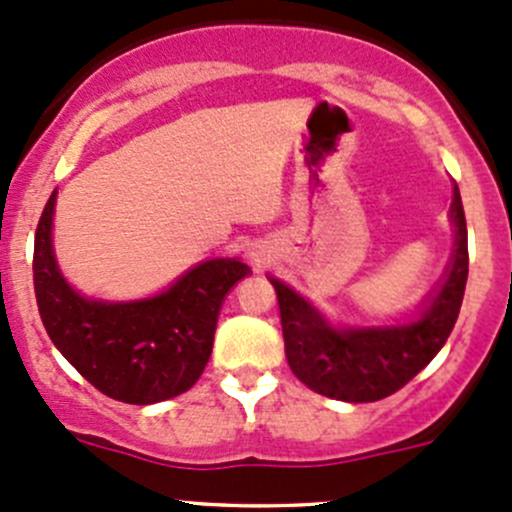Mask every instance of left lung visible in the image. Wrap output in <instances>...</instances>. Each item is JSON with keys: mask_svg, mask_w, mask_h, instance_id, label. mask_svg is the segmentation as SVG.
<instances>
[{"mask_svg": "<svg viewBox=\"0 0 512 512\" xmlns=\"http://www.w3.org/2000/svg\"><path fill=\"white\" fill-rule=\"evenodd\" d=\"M451 223L454 255L437 297L410 324L333 328L314 306L270 277L282 316L284 351L292 373L309 390L331 400L375 402L405 387L441 351L459 319L469 277V238L459 186L454 184Z\"/></svg>", "mask_w": 512, "mask_h": 512, "instance_id": "8db88e82", "label": "left lung"}]
</instances>
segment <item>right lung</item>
I'll use <instances>...</instances> for the list:
<instances>
[{"label": "right lung", "mask_w": 512, "mask_h": 512, "mask_svg": "<svg viewBox=\"0 0 512 512\" xmlns=\"http://www.w3.org/2000/svg\"><path fill=\"white\" fill-rule=\"evenodd\" d=\"M51 193L34 240V289L46 333L102 395L154 405L193 387L213 351L225 294L250 267L230 257L201 262L166 292L139 301L85 299L63 279L51 245Z\"/></svg>", "instance_id": "add662e5"}]
</instances>
